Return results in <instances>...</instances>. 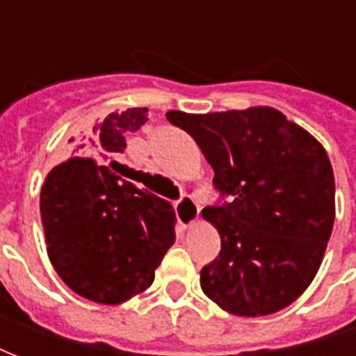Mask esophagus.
<instances>
[{"mask_svg":"<svg viewBox=\"0 0 356 356\" xmlns=\"http://www.w3.org/2000/svg\"><path fill=\"white\" fill-rule=\"evenodd\" d=\"M198 213H200V206H198V202L191 198V196H183L181 200L175 204V216H177L179 225L186 229V227H191V225L198 219Z\"/></svg>","mask_w":356,"mask_h":356,"instance_id":"esophagus-1","label":"esophagus"}]
</instances>
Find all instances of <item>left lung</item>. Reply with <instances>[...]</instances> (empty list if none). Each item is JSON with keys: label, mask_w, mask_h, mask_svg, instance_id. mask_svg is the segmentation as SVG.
<instances>
[{"label": "left lung", "mask_w": 356, "mask_h": 356, "mask_svg": "<svg viewBox=\"0 0 356 356\" xmlns=\"http://www.w3.org/2000/svg\"><path fill=\"white\" fill-rule=\"evenodd\" d=\"M165 116L198 143L223 198L202 209L221 236L219 255L200 270L204 293L238 316L293 303L321 267L336 217L326 150L268 106Z\"/></svg>", "instance_id": "8db88e82"}]
</instances>
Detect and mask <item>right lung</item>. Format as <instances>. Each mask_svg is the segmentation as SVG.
<instances>
[{"mask_svg": "<svg viewBox=\"0 0 356 356\" xmlns=\"http://www.w3.org/2000/svg\"><path fill=\"white\" fill-rule=\"evenodd\" d=\"M147 122V108L108 114L80 139L83 156L53 168L42 186L51 263L70 290L95 303L116 305L147 290L175 242L170 204L101 165Z\"/></svg>", "mask_w": 356, "mask_h": 356, "instance_id": "add662e5", "label": "right lung"}]
</instances>
